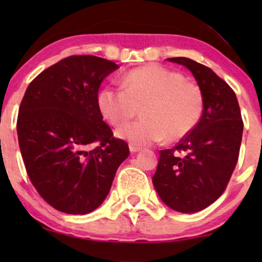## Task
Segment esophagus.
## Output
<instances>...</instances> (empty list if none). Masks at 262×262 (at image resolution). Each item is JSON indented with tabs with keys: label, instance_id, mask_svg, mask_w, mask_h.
I'll return each instance as SVG.
<instances>
[{
	"label": "esophagus",
	"instance_id": "esophagus-1",
	"mask_svg": "<svg viewBox=\"0 0 262 262\" xmlns=\"http://www.w3.org/2000/svg\"><path fill=\"white\" fill-rule=\"evenodd\" d=\"M129 150H130V152H138V151H140L141 148L134 145V144H130V145H129Z\"/></svg>",
	"mask_w": 262,
	"mask_h": 262
}]
</instances>
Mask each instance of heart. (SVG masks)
<instances>
[{"instance_id": "1", "label": "heart", "mask_w": 262, "mask_h": 262, "mask_svg": "<svg viewBox=\"0 0 262 262\" xmlns=\"http://www.w3.org/2000/svg\"><path fill=\"white\" fill-rule=\"evenodd\" d=\"M123 87H104L98 106L112 125L134 118L141 107L144 118L117 130V135L137 145L176 141L197 127L202 118L204 97L201 87L165 66L150 64L130 70Z\"/></svg>"}]
</instances>
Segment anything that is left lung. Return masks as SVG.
I'll return each instance as SVG.
<instances>
[{
  "instance_id": "8db88e82",
  "label": "left lung",
  "mask_w": 262,
  "mask_h": 262,
  "mask_svg": "<svg viewBox=\"0 0 262 262\" xmlns=\"http://www.w3.org/2000/svg\"><path fill=\"white\" fill-rule=\"evenodd\" d=\"M167 60L191 71L203 92L204 110L197 127L175 148L160 150L152 183L171 209L194 213L215 202L227 188L244 123L235 92L212 69L188 58Z\"/></svg>"
}]
</instances>
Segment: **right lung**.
<instances>
[{"label": "right lung", "instance_id": "add662e5", "mask_svg": "<svg viewBox=\"0 0 262 262\" xmlns=\"http://www.w3.org/2000/svg\"><path fill=\"white\" fill-rule=\"evenodd\" d=\"M118 68L98 56H69L39 74L20 102L17 134L27 173L60 212L100 207L128 158V144L113 137L98 106L102 81Z\"/></svg>", "mask_w": 262, "mask_h": 262}]
</instances>
